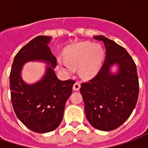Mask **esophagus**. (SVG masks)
I'll return each instance as SVG.
<instances>
[{
    "instance_id": "34e87169",
    "label": "esophagus",
    "mask_w": 148,
    "mask_h": 148,
    "mask_svg": "<svg viewBox=\"0 0 148 148\" xmlns=\"http://www.w3.org/2000/svg\"><path fill=\"white\" fill-rule=\"evenodd\" d=\"M80 87H81L80 83H79V82H76L74 84V86H73V90H74V91H77V90H80Z\"/></svg>"
}]
</instances>
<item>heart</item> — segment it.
Instances as JSON below:
<instances>
[{"label": "heart", "mask_w": 148, "mask_h": 148, "mask_svg": "<svg viewBox=\"0 0 148 148\" xmlns=\"http://www.w3.org/2000/svg\"><path fill=\"white\" fill-rule=\"evenodd\" d=\"M104 58V51L98 45L89 42H82L69 48L65 52V59L68 62L58 60L60 66L67 73L72 67L79 66V73L82 77L90 78L99 71Z\"/></svg>", "instance_id": "1"}]
</instances>
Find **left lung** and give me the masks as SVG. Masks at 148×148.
<instances>
[{
  "mask_svg": "<svg viewBox=\"0 0 148 148\" xmlns=\"http://www.w3.org/2000/svg\"><path fill=\"white\" fill-rule=\"evenodd\" d=\"M93 38L104 42L106 59L96 76L82 83L80 92L90 124L108 132L120 127L132 114L138 100L139 78L136 65L123 47L103 36ZM114 64L118 66L116 74L110 71Z\"/></svg>",
  "mask_w": 148,
  "mask_h": 148,
  "instance_id": "1",
  "label": "left lung"
}]
</instances>
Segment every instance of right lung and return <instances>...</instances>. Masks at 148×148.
<instances>
[{
    "label": "right lung",
    "instance_id": "right-lung-1",
    "mask_svg": "<svg viewBox=\"0 0 148 148\" xmlns=\"http://www.w3.org/2000/svg\"><path fill=\"white\" fill-rule=\"evenodd\" d=\"M51 37L39 36L27 43L16 55L10 73L12 104L18 119L30 130L46 133L55 130L63 117L65 105L72 93L74 80L61 81L55 71L57 62L48 43ZM29 61L50 64L45 76L34 84L21 77L23 66Z\"/></svg>",
    "mask_w": 148,
    "mask_h": 148
}]
</instances>
